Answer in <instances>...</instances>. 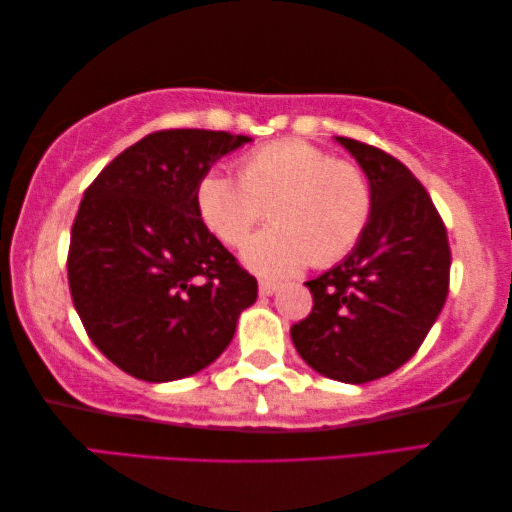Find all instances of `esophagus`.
Returning <instances> with one entry per match:
<instances>
[{
	"instance_id": "obj_1",
	"label": "esophagus",
	"mask_w": 512,
	"mask_h": 512,
	"mask_svg": "<svg viewBox=\"0 0 512 512\" xmlns=\"http://www.w3.org/2000/svg\"><path fill=\"white\" fill-rule=\"evenodd\" d=\"M277 283H274V281H258V295H261V297H272L274 293H277Z\"/></svg>"
}]
</instances>
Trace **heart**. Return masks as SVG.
Instances as JSON below:
<instances>
[{
	"instance_id": "b5f03b06",
	"label": "heart",
	"mask_w": 512,
	"mask_h": 512,
	"mask_svg": "<svg viewBox=\"0 0 512 512\" xmlns=\"http://www.w3.org/2000/svg\"><path fill=\"white\" fill-rule=\"evenodd\" d=\"M194 203L226 245H240L270 206L272 226L242 249V261L263 277L341 261L364 238L373 212L371 185L359 167L297 139L251 151L240 162V180L222 171L203 174Z\"/></svg>"
}]
</instances>
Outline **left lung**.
<instances>
[{"instance_id":"8db88e82","label":"left lung","mask_w":512,"mask_h":512,"mask_svg":"<svg viewBox=\"0 0 512 512\" xmlns=\"http://www.w3.org/2000/svg\"><path fill=\"white\" fill-rule=\"evenodd\" d=\"M373 194L357 247L313 281V311L290 327L300 357L329 380L364 384L410 361L444 309L451 249L442 217L410 169L361 141L336 137Z\"/></svg>"}]
</instances>
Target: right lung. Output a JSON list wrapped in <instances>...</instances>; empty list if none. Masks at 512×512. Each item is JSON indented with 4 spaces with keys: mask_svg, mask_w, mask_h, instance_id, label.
Masks as SVG:
<instances>
[{
    "mask_svg": "<svg viewBox=\"0 0 512 512\" xmlns=\"http://www.w3.org/2000/svg\"><path fill=\"white\" fill-rule=\"evenodd\" d=\"M249 141L222 130L153 132L84 192L70 233V295L96 348L137 380L203 371L256 302V279L194 203L199 178Z\"/></svg>",
    "mask_w": 512,
    "mask_h": 512,
    "instance_id": "add662e5",
    "label": "right lung"
}]
</instances>
